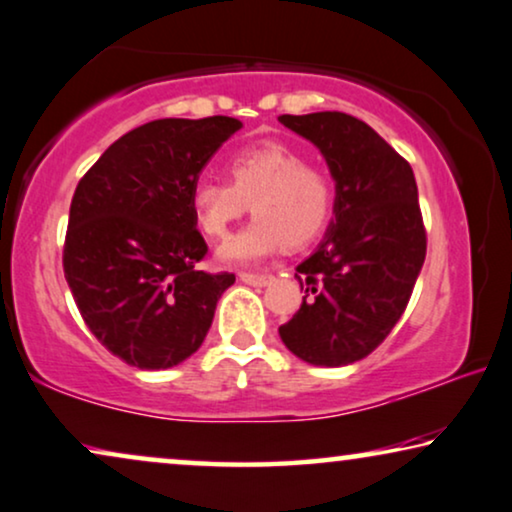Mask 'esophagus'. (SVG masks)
I'll return each mask as SVG.
<instances>
[{"mask_svg":"<svg viewBox=\"0 0 512 512\" xmlns=\"http://www.w3.org/2000/svg\"><path fill=\"white\" fill-rule=\"evenodd\" d=\"M238 278H241L243 283L252 285V288H264V285H269L271 281H274V276L271 274H250V271H241Z\"/></svg>","mask_w":512,"mask_h":512,"instance_id":"1","label":"esophagus"}]
</instances>
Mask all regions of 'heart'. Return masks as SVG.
<instances>
[{"label":"heart","mask_w":512,"mask_h":512,"mask_svg":"<svg viewBox=\"0 0 512 512\" xmlns=\"http://www.w3.org/2000/svg\"><path fill=\"white\" fill-rule=\"evenodd\" d=\"M229 182L201 180L192 189L199 229L213 241L227 238L231 224L255 213L248 227L220 248L227 264H252L313 241L332 215V182L323 170L283 142L267 140L238 149L227 161Z\"/></svg>","instance_id":"obj_1"}]
</instances>
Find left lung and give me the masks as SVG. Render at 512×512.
<instances>
[{
    "label": "left lung",
    "instance_id": "obj_1",
    "mask_svg": "<svg viewBox=\"0 0 512 512\" xmlns=\"http://www.w3.org/2000/svg\"><path fill=\"white\" fill-rule=\"evenodd\" d=\"M313 142L335 177V220L297 267L304 302L278 327L304 363L342 367L388 337L426 260V229L412 166L351 114L278 117Z\"/></svg>",
    "mask_w": 512,
    "mask_h": 512
}]
</instances>
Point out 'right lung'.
Wrapping results in <instances>:
<instances>
[{"mask_svg":"<svg viewBox=\"0 0 512 512\" xmlns=\"http://www.w3.org/2000/svg\"><path fill=\"white\" fill-rule=\"evenodd\" d=\"M243 124L156 119L105 149L72 196L63 269L98 342L140 370L180 365L206 339L236 276L196 269L208 245L192 189Z\"/></svg>","mask_w":512,"mask_h":512,"instance_id":"1","label":"right lung"}]
</instances>
